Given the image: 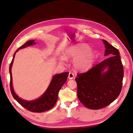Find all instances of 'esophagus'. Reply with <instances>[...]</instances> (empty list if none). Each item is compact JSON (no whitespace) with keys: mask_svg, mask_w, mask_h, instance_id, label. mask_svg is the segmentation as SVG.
I'll return each mask as SVG.
<instances>
[{"mask_svg":"<svg viewBox=\"0 0 133 133\" xmlns=\"http://www.w3.org/2000/svg\"><path fill=\"white\" fill-rule=\"evenodd\" d=\"M74 74L73 73H72V72L69 73L68 77V78L69 79H72L74 78Z\"/></svg>","mask_w":133,"mask_h":133,"instance_id":"obj_1","label":"esophagus"}]
</instances>
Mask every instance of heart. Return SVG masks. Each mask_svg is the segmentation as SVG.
<instances>
[{"label":"heart","instance_id":"1","mask_svg":"<svg viewBox=\"0 0 133 133\" xmlns=\"http://www.w3.org/2000/svg\"><path fill=\"white\" fill-rule=\"evenodd\" d=\"M65 59L73 58L72 65L78 71H84L90 68L96 60V53L88 46L83 44H76L67 48L63 53ZM63 61V59L61 58Z\"/></svg>","mask_w":133,"mask_h":133}]
</instances>
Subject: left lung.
Masks as SVG:
<instances>
[{"label":"left lung","mask_w":133,"mask_h":133,"mask_svg":"<svg viewBox=\"0 0 133 133\" xmlns=\"http://www.w3.org/2000/svg\"><path fill=\"white\" fill-rule=\"evenodd\" d=\"M104 56L107 59L86 73L77 74L78 99L86 108H103L116 99L122 86L123 67L119 52L105 39Z\"/></svg>","instance_id":"1"}]
</instances>
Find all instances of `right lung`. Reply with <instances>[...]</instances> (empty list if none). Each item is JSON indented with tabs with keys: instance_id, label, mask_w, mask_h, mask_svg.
I'll list each match as a JSON object with an SVG mask.
<instances>
[{
	"instance_id": "add662e5",
	"label": "right lung",
	"mask_w": 133,
	"mask_h": 133,
	"mask_svg": "<svg viewBox=\"0 0 133 133\" xmlns=\"http://www.w3.org/2000/svg\"><path fill=\"white\" fill-rule=\"evenodd\" d=\"M35 44L36 42H35L34 40L28 41L20 47L14 53L12 60L10 63L9 67V72L10 74V90L14 99L18 103H19L23 107H24L26 109L28 110L29 111H30L31 112H42L49 110L54 106L56 103L57 98H58L59 92L61 89L63 85L66 82L69 73L65 72L54 75L51 80L47 89L38 98L32 101H25L19 98L15 93L13 88L11 68L12 66L16 53L17 51L19 49L26 48L28 46Z\"/></svg>"
}]
</instances>
